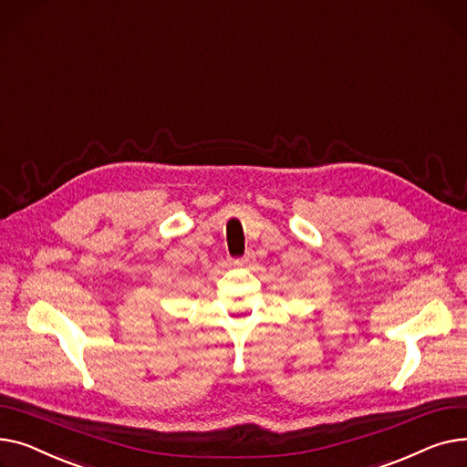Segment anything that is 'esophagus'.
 I'll return each instance as SVG.
<instances>
[{
    "instance_id": "esophagus-1",
    "label": "esophagus",
    "mask_w": 467,
    "mask_h": 467,
    "mask_svg": "<svg viewBox=\"0 0 467 467\" xmlns=\"http://www.w3.org/2000/svg\"><path fill=\"white\" fill-rule=\"evenodd\" d=\"M254 260H256L254 253H253V251H246L243 258L235 260V264H237V265H253V264H254Z\"/></svg>"
}]
</instances>
